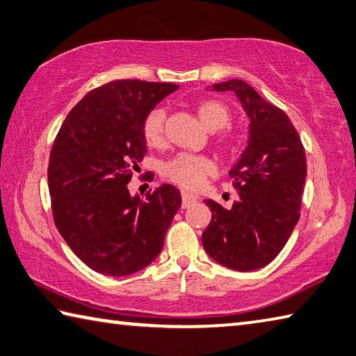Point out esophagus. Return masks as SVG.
Masks as SVG:
<instances>
[{"mask_svg":"<svg viewBox=\"0 0 356 356\" xmlns=\"http://www.w3.org/2000/svg\"><path fill=\"white\" fill-rule=\"evenodd\" d=\"M197 200V197L196 196H193L191 193H188V191H182V207L184 209H188L190 205H193Z\"/></svg>","mask_w":356,"mask_h":356,"instance_id":"obj_1","label":"esophagus"}]
</instances>
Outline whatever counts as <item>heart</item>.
<instances>
[{"mask_svg": "<svg viewBox=\"0 0 356 356\" xmlns=\"http://www.w3.org/2000/svg\"><path fill=\"white\" fill-rule=\"evenodd\" d=\"M196 112L200 122L209 131H218L229 122V108L222 102L215 99H205L199 102ZM165 118L166 113L161 107L152 108L146 113L143 124H141V134L147 146L157 147L163 145L165 140ZM218 145L224 151H234L236 147V137L232 134H221L218 137ZM163 176L184 188L197 190L202 186L207 177L216 174V165L210 157L196 156V154L180 152L176 157L168 160L163 165Z\"/></svg>", "mask_w": 356, "mask_h": 356, "instance_id": "heart-1", "label": "heart"}]
</instances>
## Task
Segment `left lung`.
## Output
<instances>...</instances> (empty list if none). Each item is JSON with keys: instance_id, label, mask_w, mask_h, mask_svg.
Returning <instances> with one entry per match:
<instances>
[{"instance_id": "obj_1", "label": "left lung", "mask_w": 356, "mask_h": 356, "mask_svg": "<svg viewBox=\"0 0 356 356\" xmlns=\"http://www.w3.org/2000/svg\"><path fill=\"white\" fill-rule=\"evenodd\" d=\"M234 92L249 116V140L230 177L238 191L232 209L207 199L211 221L202 234L207 254L225 268L249 273L280 254L300 218L307 177L305 149L288 115L240 79L215 83Z\"/></svg>"}]
</instances>
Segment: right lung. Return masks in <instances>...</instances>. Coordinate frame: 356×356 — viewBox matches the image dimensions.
<instances>
[{"label": "right lung", "mask_w": 356, "mask_h": 356, "mask_svg": "<svg viewBox=\"0 0 356 356\" xmlns=\"http://www.w3.org/2000/svg\"><path fill=\"white\" fill-rule=\"evenodd\" d=\"M179 86L137 79L92 90L63 121L49 154L48 186L56 227L88 268L138 273L161 252L182 197L170 184L131 196L127 184L146 156V113Z\"/></svg>", "instance_id": "add662e5"}]
</instances>
